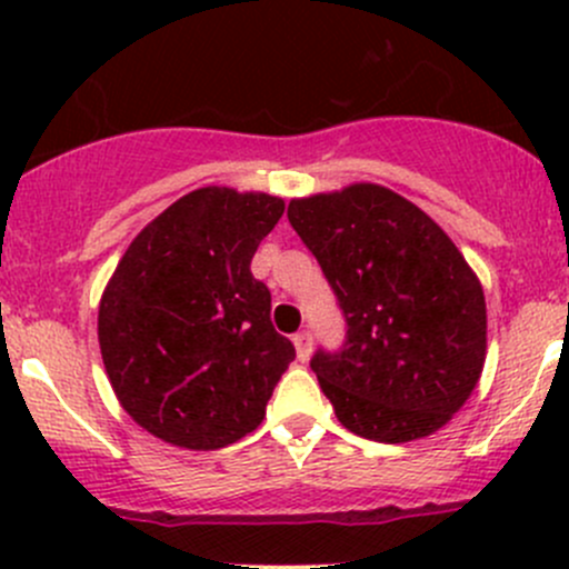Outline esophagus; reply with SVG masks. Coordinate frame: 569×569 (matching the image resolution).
<instances>
[{"label": "esophagus", "instance_id": "obj_1", "mask_svg": "<svg viewBox=\"0 0 569 569\" xmlns=\"http://www.w3.org/2000/svg\"><path fill=\"white\" fill-rule=\"evenodd\" d=\"M295 349H297V358L306 363L311 358V332H297L295 336Z\"/></svg>", "mask_w": 569, "mask_h": 569}]
</instances>
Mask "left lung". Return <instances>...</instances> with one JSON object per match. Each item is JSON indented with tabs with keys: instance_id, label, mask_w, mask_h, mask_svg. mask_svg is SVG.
Masks as SVG:
<instances>
[{
	"instance_id": "left-lung-1",
	"label": "left lung",
	"mask_w": 569,
	"mask_h": 569,
	"mask_svg": "<svg viewBox=\"0 0 569 569\" xmlns=\"http://www.w3.org/2000/svg\"><path fill=\"white\" fill-rule=\"evenodd\" d=\"M289 222L347 317L341 352L311 360L338 421L377 443L446 427L487 358L485 291L449 233L369 181L295 198Z\"/></svg>"
}]
</instances>
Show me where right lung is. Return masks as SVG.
<instances>
[{
	"instance_id": "1",
	"label": "right lung",
	"mask_w": 569,
	"mask_h": 569,
	"mask_svg": "<svg viewBox=\"0 0 569 569\" xmlns=\"http://www.w3.org/2000/svg\"><path fill=\"white\" fill-rule=\"evenodd\" d=\"M283 198L200 187L153 217L126 248L99 302L101 360L120 407L146 432L214 451L267 416L295 360L252 278Z\"/></svg>"
}]
</instances>
